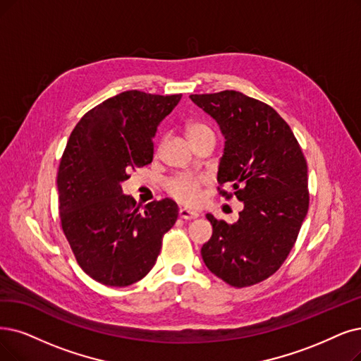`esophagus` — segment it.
<instances>
[{
    "label": "esophagus",
    "instance_id": "34e87169",
    "mask_svg": "<svg viewBox=\"0 0 361 361\" xmlns=\"http://www.w3.org/2000/svg\"><path fill=\"white\" fill-rule=\"evenodd\" d=\"M179 218H180V219H185V221L197 219V218H198V213L194 212V210H190V209L180 207V209H179Z\"/></svg>",
    "mask_w": 361,
    "mask_h": 361
}]
</instances>
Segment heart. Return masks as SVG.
<instances>
[{
	"label": "heart",
	"instance_id": "b5f03b06",
	"mask_svg": "<svg viewBox=\"0 0 361 361\" xmlns=\"http://www.w3.org/2000/svg\"><path fill=\"white\" fill-rule=\"evenodd\" d=\"M212 132V128L203 123H191L186 127V135L190 139ZM203 178L183 173L167 182V192L182 204H195L200 200V188L203 185Z\"/></svg>",
	"mask_w": 361,
	"mask_h": 361
}]
</instances>
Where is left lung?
Returning a JSON list of instances; mask_svg holds the SVG:
<instances>
[{"label": "left lung", "instance_id": "left-lung-1", "mask_svg": "<svg viewBox=\"0 0 361 361\" xmlns=\"http://www.w3.org/2000/svg\"><path fill=\"white\" fill-rule=\"evenodd\" d=\"M190 97L219 124L225 148L218 182L231 186L244 204L234 224L207 214L213 234L201 256L229 286H253L281 267L305 219L310 204L305 157L289 124L261 100L235 90Z\"/></svg>", "mask_w": 361, "mask_h": 361}]
</instances>
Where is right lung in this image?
<instances>
[{
	"label": "right lung",
	"instance_id": "right-lung-1",
	"mask_svg": "<svg viewBox=\"0 0 361 361\" xmlns=\"http://www.w3.org/2000/svg\"><path fill=\"white\" fill-rule=\"evenodd\" d=\"M180 97L123 92L90 109L69 136L57 171L61 224L78 265L105 286L145 277L178 219L170 198L139 212L121 183L152 161L157 127Z\"/></svg>",
	"mask_w": 361,
	"mask_h": 361
}]
</instances>
